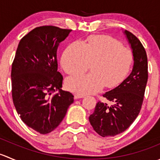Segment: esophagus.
Instances as JSON below:
<instances>
[{"label": "esophagus", "instance_id": "34e87169", "mask_svg": "<svg viewBox=\"0 0 160 160\" xmlns=\"http://www.w3.org/2000/svg\"><path fill=\"white\" fill-rule=\"evenodd\" d=\"M85 97L84 94L83 93H77L74 94V98L75 99H80V98H83Z\"/></svg>", "mask_w": 160, "mask_h": 160}]
</instances>
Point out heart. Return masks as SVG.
<instances>
[{
  "label": "heart",
  "mask_w": 160,
  "mask_h": 160,
  "mask_svg": "<svg viewBox=\"0 0 160 160\" xmlns=\"http://www.w3.org/2000/svg\"><path fill=\"white\" fill-rule=\"evenodd\" d=\"M132 53L122 43L108 35L90 37L86 42H74L61 59L64 71L70 75L85 72L91 65L92 72L67 79V88L80 93H91L105 87L117 86L130 70Z\"/></svg>",
  "instance_id": "heart-1"
}]
</instances>
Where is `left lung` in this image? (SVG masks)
<instances>
[{
  "label": "left lung",
  "mask_w": 160,
  "mask_h": 160,
  "mask_svg": "<svg viewBox=\"0 0 160 160\" xmlns=\"http://www.w3.org/2000/svg\"><path fill=\"white\" fill-rule=\"evenodd\" d=\"M134 56L132 72L120 85L106 92L103 97L111 105L99 101L89 117L93 130L102 137H111L125 132L141 111L148 80L146 52L138 38L125 31Z\"/></svg>",
  "instance_id": "1"
}]
</instances>
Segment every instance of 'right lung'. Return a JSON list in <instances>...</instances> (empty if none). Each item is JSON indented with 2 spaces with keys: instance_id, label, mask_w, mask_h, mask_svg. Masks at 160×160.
I'll use <instances>...</instances> for the list:
<instances>
[{
  "instance_id": "add662e5",
  "label": "right lung",
  "mask_w": 160,
  "mask_h": 160,
  "mask_svg": "<svg viewBox=\"0 0 160 160\" xmlns=\"http://www.w3.org/2000/svg\"><path fill=\"white\" fill-rule=\"evenodd\" d=\"M70 29L52 25L34 28L21 39L11 67V93L22 122L41 134L56 129L73 103V95L61 90L57 70L59 43ZM56 90L59 93L54 94Z\"/></svg>"
}]
</instances>
